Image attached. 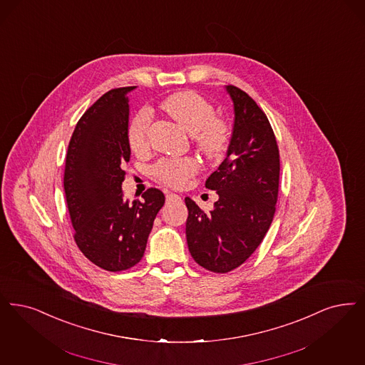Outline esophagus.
<instances>
[{"mask_svg": "<svg viewBox=\"0 0 365 365\" xmlns=\"http://www.w3.org/2000/svg\"><path fill=\"white\" fill-rule=\"evenodd\" d=\"M176 200H180V195H178L175 192H168L167 194V201H176Z\"/></svg>", "mask_w": 365, "mask_h": 365, "instance_id": "obj_1", "label": "esophagus"}]
</instances>
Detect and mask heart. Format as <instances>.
<instances>
[{
    "mask_svg": "<svg viewBox=\"0 0 365 365\" xmlns=\"http://www.w3.org/2000/svg\"><path fill=\"white\" fill-rule=\"evenodd\" d=\"M163 108L176 122L192 133L197 146L207 156H219L228 143V129L225 123L213 117V107L201 95L192 91H180L164 99ZM152 122L149 108L138 110L131 118L128 128V141L135 153L145 152L149 146L148 133ZM198 170L194 159H163L153 167V174L161 182L171 186H182Z\"/></svg>",
    "mask_w": 365,
    "mask_h": 365,
    "instance_id": "1",
    "label": "heart"
}]
</instances>
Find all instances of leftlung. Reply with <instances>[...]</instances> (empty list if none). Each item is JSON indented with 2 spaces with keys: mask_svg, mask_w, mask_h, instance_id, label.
Returning <instances> with one entry per match:
<instances>
[{
  "mask_svg": "<svg viewBox=\"0 0 365 365\" xmlns=\"http://www.w3.org/2000/svg\"><path fill=\"white\" fill-rule=\"evenodd\" d=\"M235 122L227 158L205 182L219 201L205 213L189 197L186 237L194 261L206 270L228 273L261 245L274 217L279 153L269 119L245 91L227 86Z\"/></svg>",
  "mask_w": 365,
  "mask_h": 365,
  "instance_id": "left-lung-1",
  "label": "left lung"
}]
</instances>
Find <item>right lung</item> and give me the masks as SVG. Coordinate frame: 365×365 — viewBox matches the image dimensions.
<instances>
[{
  "label": "right lung",
  "instance_id": "right-lung-1",
  "mask_svg": "<svg viewBox=\"0 0 365 365\" xmlns=\"http://www.w3.org/2000/svg\"><path fill=\"white\" fill-rule=\"evenodd\" d=\"M135 87L106 92L76 125L68 146L63 189L80 251L108 272L128 270L141 261L148 236L165 197L148 189L144 201L123 198L129 96Z\"/></svg>",
  "mask_w": 365,
  "mask_h": 365
}]
</instances>
